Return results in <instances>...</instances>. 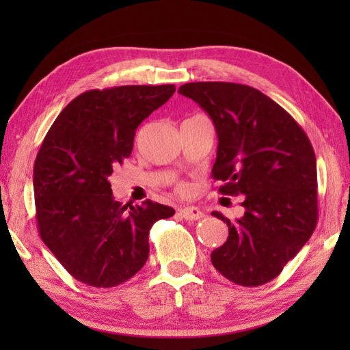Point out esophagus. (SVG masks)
<instances>
[{"instance_id": "esophagus-1", "label": "esophagus", "mask_w": 350, "mask_h": 350, "mask_svg": "<svg viewBox=\"0 0 350 350\" xmlns=\"http://www.w3.org/2000/svg\"><path fill=\"white\" fill-rule=\"evenodd\" d=\"M180 215L187 221H198L204 217V213L198 209V207H183L180 209Z\"/></svg>"}]
</instances>
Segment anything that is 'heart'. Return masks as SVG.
Listing matches in <instances>:
<instances>
[{"label": "heart", "mask_w": 350, "mask_h": 350, "mask_svg": "<svg viewBox=\"0 0 350 350\" xmlns=\"http://www.w3.org/2000/svg\"><path fill=\"white\" fill-rule=\"evenodd\" d=\"M179 192H180V194H187V192H188V188L185 187V185H180V187H179Z\"/></svg>", "instance_id": "b5f03b06"}]
</instances>
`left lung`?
I'll list each match as a JSON object with an SVG mask.
<instances>
[{
	"label": "left lung",
	"mask_w": 350,
	"mask_h": 350,
	"mask_svg": "<svg viewBox=\"0 0 350 350\" xmlns=\"http://www.w3.org/2000/svg\"><path fill=\"white\" fill-rule=\"evenodd\" d=\"M179 93L197 102L218 135L212 177L221 194L243 196V217L230 221L212 265L230 281L262 286L278 277L317 224L316 154L307 133L257 88L234 83H188Z\"/></svg>",
	"instance_id": "8db88e82"
}]
</instances>
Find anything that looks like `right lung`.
Segmentation results:
<instances>
[{"label":"right lung","instance_id":"add662e5","mask_svg":"<svg viewBox=\"0 0 350 350\" xmlns=\"http://www.w3.org/2000/svg\"><path fill=\"white\" fill-rule=\"evenodd\" d=\"M176 87L122 85L88 90L55 118L34 162L37 228L73 278L114 287L132 278L148 257V232L174 215L170 206L116 202L108 177L129 158L139 123Z\"/></svg>","mask_w":350,"mask_h":350}]
</instances>
